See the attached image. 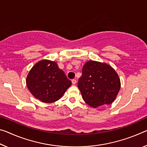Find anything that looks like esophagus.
Returning a JSON list of instances; mask_svg holds the SVG:
<instances>
[{"mask_svg":"<svg viewBox=\"0 0 147 147\" xmlns=\"http://www.w3.org/2000/svg\"><path fill=\"white\" fill-rule=\"evenodd\" d=\"M76 79H73V80H72V84H73V85H74V84H76Z\"/></svg>","mask_w":147,"mask_h":147,"instance_id":"1","label":"esophagus"}]
</instances>
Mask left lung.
Wrapping results in <instances>:
<instances>
[{
	"label": "left lung",
	"mask_w": 147,
	"mask_h": 147,
	"mask_svg": "<svg viewBox=\"0 0 147 147\" xmlns=\"http://www.w3.org/2000/svg\"><path fill=\"white\" fill-rule=\"evenodd\" d=\"M120 86L119 76L111 65L92 60L83 66L78 82L84 101L93 108L113 103Z\"/></svg>",
	"instance_id": "left-lung-1"
}]
</instances>
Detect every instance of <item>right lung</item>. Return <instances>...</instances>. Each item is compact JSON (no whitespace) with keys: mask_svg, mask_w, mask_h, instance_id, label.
Segmentation results:
<instances>
[{"mask_svg":"<svg viewBox=\"0 0 147 147\" xmlns=\"http://www.w3.org/2000/svg\"><path fill=\"white\" fill-rule=\"evenodd\" d=\"M26 84L36 99L43 103H52L62 97L71 86V82L56 62L42 59L30 70Z\"/></svg>","mask_w":147,"mask_h":147,"instance_id":"add662e5","label":"right lung"}]
</instances>
